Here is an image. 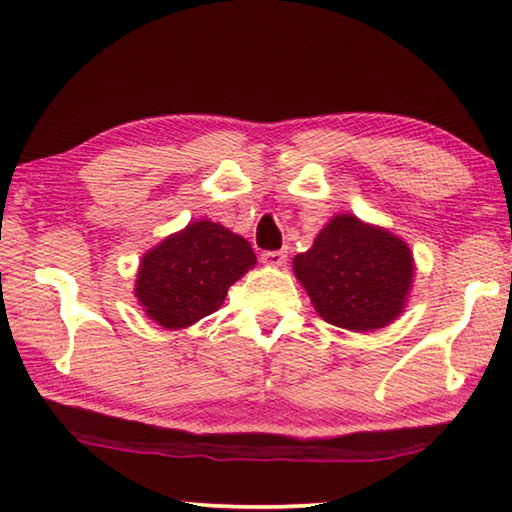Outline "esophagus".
Segmentation results:
<instances>
[{"label": "esophagus", "mask_w": 512, "mask_h": 512, "mask_svg": "<svg viewBox=\"0 0 512 512\" xmlns=\"http://www.w3.org/2000/svg\"><path fill=\"white\" fill-rule=\"evenodd\" d=\"M259 259H262L264 266L277 268V266L287 264V253H284V250H268V253H262V257Z\"/></svg>", "instance_id": "34e87169"}]
</instances>
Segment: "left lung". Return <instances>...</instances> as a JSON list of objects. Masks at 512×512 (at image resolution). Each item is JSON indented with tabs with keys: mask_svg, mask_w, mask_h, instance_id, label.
I'll use <instances>...</instances> for the list:
<instances>
[{
	"mask_svg": "<svg viewBox=\"0 0 512 512\" xmlns=\"http://www.w3.org/2000/svg\"><path fill=\"white\" fill-rule=\"evenodd\" d=\"M293 273L320 318L350 332H375L402 316L415 262L409 244L391 230L334 214L314 246L293 257Z\"/></svg>",
	"mask_w": 512,
	"mask_h": 512,
	"instance_id": "8db88e82",
	"label": "left lung"
}]
</instances>
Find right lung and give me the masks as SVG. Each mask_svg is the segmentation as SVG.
Segmentation results:
<instances>
[{
	"label": "right lung",
	"mask_w": 512,
	"mask_h": 512,
	"mask_svg": "<svg viewBox=\"0 0 512 512\" xmlns=\"http://www.w3.org/2000/svg\"><path fill=\"white\" fill-rule=\"evenodd\" d=\"M255 264L244 237L221 223L198 219L144 253L135 298L164 329H183L214 314L232 284Z\"/></svg>",
	"instance_id": "1"
}]
</instances>
